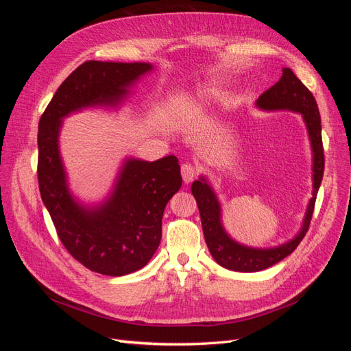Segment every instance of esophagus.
Masks as SVG:
<instances>
[{
  "mask_svg": "<svg viewBox=\"0 0 351 351\" xmlns=\"http://www.w3.org/2000/svg\"><path fill=\"white\" fill-rule=\"evenodd\" d=\"M182 177L184 183H190L196 177V169L192 164H183L182 165Z\"/></svg>",
  "mask_w": 351,
  "mask_h": 351,
  "instance_id": "obj_1",
  "label": "esophagus"
}]
</instances>
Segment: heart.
Returning <instances> with one entry per match:
<instances>
[{"label":"heart","instance_id":"1","mask_svg":"<svg viewBox=\"0 0 351 351\" xmlns=\"http://www.w3.org/2000/svg\"><path fill=\"white\" fill-rule=\"evenodd\" d=\"M221 97L222 93L217 88L206 84V86L197 88L192 95H189L187 98H184L182 101V105H180V108H182L183 114L193 117L210 108L212 105L221 99Z\"/></svg>","mask_w":351,"mask_h":351}]
</instances>
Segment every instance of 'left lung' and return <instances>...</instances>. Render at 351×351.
<instances>
[{
  "instance_id": "1",
  "label": "left lung",
  "mask_w": 351,
  "mask_h": 351,
  "mask_svg": "<svg viewBox=\"0 0 351 351\" xmlns=\"http://www.w3.org/2000/svg\"><path fill=\"white\" fill-rule=\"evenodd\" d=\"M256 108L262 111H291L302 114L309 134L312 147V197L307 204L302 227L297 234L280 246L275 247H252L232 239L222 226V209L206 177L200 176L192 184V193L197 202L199 214L204 228L208 249L217 263L237 272H258L278 263L291 254L299 243L306 236L313 214L315 200L324 177V147H322V127L317 104L311 90L295 77L291 69L284 67L281 79L263 92L256 101Z\"/></svg>"
}]
</instances>
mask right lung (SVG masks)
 I'll return each instance as SVG.
<instances>
[{
  "label": "right lung",
  "instance_id": "add662e5",
  "mask_svg": "<svg viewBox=\"0 0 351 351\" xmlns=\"http://www.w3.org/2000/svg\"><path fill=\"white\" fill-rule=\"evenodd\" d=\"M151 62L86 61L61 83L39 120V192L71 256L110 277L139 271L156 252L168 200L182 187L174 155L158 161L125 158L111 192L98 204L71 193L60 152L62 120L88 108H120Z\"/></svg>",
  "mask_w": 351,
  "mask_h": 351
}]
</instances>
